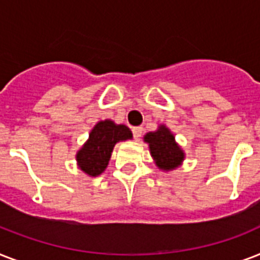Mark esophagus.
<instances>
[{
	"label": "esophagus",
	"instance_id": "esophagus-1",
	"mask_svg": "<svg viewBox=\"0 0 260 260\" xmlns=\"http://www.w3.org/2000/svg\"><path fill=\"white\" fill-rule=\"evenodd\" d=\"M132 134H134V139L139 140V139L142 138L143 128L142 126H135V128H132Z\"/></svg>",
	"mask_w": 260,
	"mask_h": 260
}]
</instances>
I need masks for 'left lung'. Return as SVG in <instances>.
<instances>
[{
  "label": "left lung",
  "mask_w": 260,
  "mask_h": 260,
  "mask_svg": "<svg viewBox=\"0 0 260 260\" xmlns=\"http://www.w3.org/2000/svg\"><path fill=\"white\" fill-rule=\"evenodd\" d=\"M148 144H150L151 155L154 156L156 166L162 170H173L181 165L183 160V152L177 143L174 142V135L166 126H159L156 132H150L144 136Z\"/></svg>",
  "instance_id": "left-lung-1"
}]
</instances>
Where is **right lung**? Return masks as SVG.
Listing matches in <instances>:
<instances>
[{
    "label": "right lung",
    "mask_w": 260,
    "mask_h": 260,
    "mask_svg": "<svg viewBox=\"0 0 260 260\" xmlns=\"http://www.w3.org/2000/svg\"><path fill=\"white\" fill-rule=\"evenodd\" d=\"M132 138V132L125 125H116L113 121H100L90 132L89 140L78 151L77 160L81 170L91 177H97L109 163L114 144Z\"/></svg>",
    "instance_id": "add662e5"
}]
</instances>
